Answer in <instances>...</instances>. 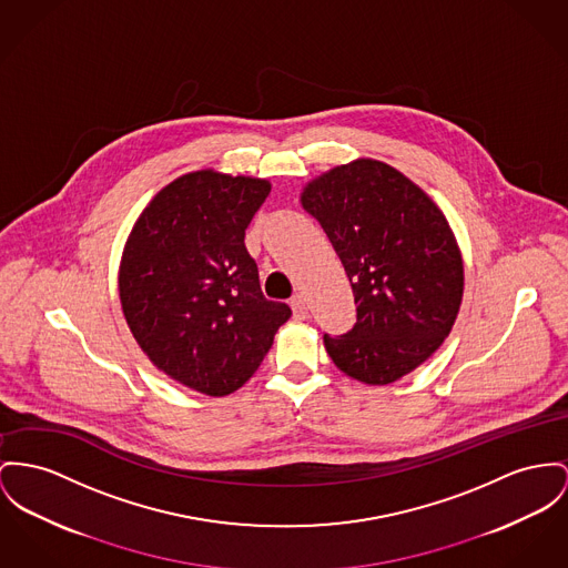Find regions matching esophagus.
<instances>
[{"label":"esophagus","instance_id":"1","mask_svg":"<svg viewBox=\"0 0 568 568\" xmlns=\"http://www.w3.org/2000/svg\"><path fill=\"white\" fill-rule=\"evenodd\" d=\"M291 307H293V314L295 318H307V305H305V297L303 295H295L291 300Z\"/></svg>","mask_w":568,"mask_h":568}]
</instances>
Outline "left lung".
<instances>
[{"instance_id": "8db88e82", "label": "left lung", "mask_w": 568, "mask_h": 568, "mask_svg": "<svg viewBox=\"0 0 568 568\" xmlns=\"http://www.w3.org/2000/svg\"><path fill=\"white\" fill-rule=\"evenodd\" d=\"M302 204L341 256L357 305L353 329L323 334L329 357L368 385L412 373L450 334L463 297L460 252L444 213L373 159L312 181Z\"/></svg>"}]
</instances>
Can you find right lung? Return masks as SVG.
<instances>
[{"label":"right lung","mask_w":568,"mask_h":568,"mask_svg":"<svg viewBox=\"0 0 568 568\" xmlns=\"http://www.w3.org/2000/svg\"><path fill=\"white\" fill-rule=\"evenodd\" d=\"M268 191L261 179L191 172L152 197L124 245L129 329L159 371L209 396L252 377L293 314L263 295L245 247Z\"/></svg>","instance_id":"obj_1"}]
</instances>
